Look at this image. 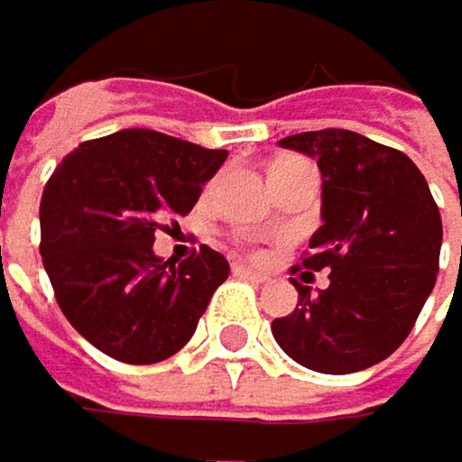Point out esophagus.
<instances>
[{"label": "esophagus", "mask_w": 462, "mask_h": 462, "mask_svg": "<svg viewBox=\"0 0 462 462\" xmlns=\"http://www.w3.org/2000/svg\"><path fill=\"white\" fill-rule=\"evenodd\" d=\"M233 274L246 277V280H252V282H265V280H269V274L254 272V269H249V265H244V263H236V265H233Z\"/></svg>", "instance_id": "esophagus-1"}]
</instances>
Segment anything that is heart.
<instances>
[{
  "label": "heart",
  "instance_id": "1",
  "mask_svg": "<svg viewBox=\"0 0 462 462\" xmlns=\"http://www.w3.org/2000/svg\"><path fill=\"white\" fill-rule=\"evenodd\" d=\"M288 163H299V161H277L274 166H288ZM274 166H272V169H274Z\"/></svg>",
  "mask_w": 462,
  "mask_h": 462
}]
</instances>
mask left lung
<instances>
[{"instance_id": "1", "label": "left lung", "mask_w": 462, "mask_h": 462, "mask_svg": "<svg viewBox=\"0 0 462 462\" xmlns=\"http://www.w3.org/2000/svg\"><path fill=\"white\" fill-rule=\"evenodd\" d=\"M316 157L321 218L310 252L291 274L327 269L272 332L288 357L321 374H352L393 355L432 293L440 257V213L424 174L399 149L352 130H316L280 141ZM301 274V277H305Z\"/></svg>"}]
</instances>
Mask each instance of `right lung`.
I'll return each instance as SVG.
<instances>
[{
	"mask_svg": "<svg viewBox=\"0 0 462 462\" xmlns=\"http://www.w3.org/2000/svg\"><path fill=\"white\" fill-rule=\"evenodd\" d=\"M226 161L154 130L79 143L41 197V257L69 324L130 365L177 355L197 329L229 263L210 246L182 263L152 252L166 218L188 216Z\"/></svg>",
	"mask_w": 462,
	"mask_h": 462,
	"instance_id": "add662e5",
	"label": "right lung"
}]
</instances>
